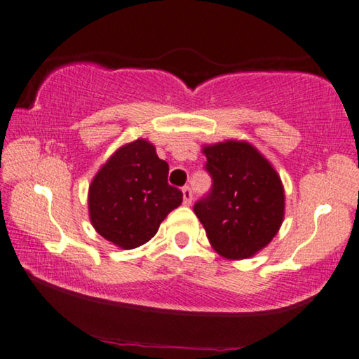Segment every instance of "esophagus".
<instances>
[{
  "mask_svg": "<svg viewBox=\"0 0 359 359\" xmlns=\"http://www.w3.org/2000/svg\"><path fill=\"white\" fill-rule=\"evenodd\" d=\"M183 199H184L186 205H189L192 202V191H191L189 186H184V188H183Z\"/></svg>",
  "mask_w": 359,
  "mask_h": 359,
  "instance_id": "esophagus-1",
  "label": "esophagus"
}]
</instances>
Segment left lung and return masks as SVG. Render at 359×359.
Returning a JSON list of instances; mask_svg holds the SVG:
<instances>
[{
  "label": "left lung",
  "mask_w": 359,
  "mask_h": 359,
  "mask_svg": "<svg viewBox=\"0 0 359 359\" xmlns=\"http://www.w3.org/2000/svg\"><path fill=\"white\" fill-rule=\"evenodd\" d=\"M212 188L194 204L218 254L248 259L277 235L285 194L277 171L248 142L226 141L204 147Z\"/></svg>",
  "instance_id": "1"
}]
</instances>
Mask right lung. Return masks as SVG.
Returning a JSON list of instances; mask_svg holds the SVG:
<instances>
[{
	"mask_svg": "<svg viewBox=\"0 0 359 359\" xmlns=\"http://www.w3.org/2000/svg\"><path fill=\"white\" fill-rule=\"evenodd\" d=\"M183 202L168 184V163L144 139L118 149L89 188V214L98 235L123 249L147 243Z\"/></svg>",
	"mask_w": 359,
	"mask_h": 359,
	"instance_id": "right-lung-1",
	"label": "right lung"
}]
</instances>
